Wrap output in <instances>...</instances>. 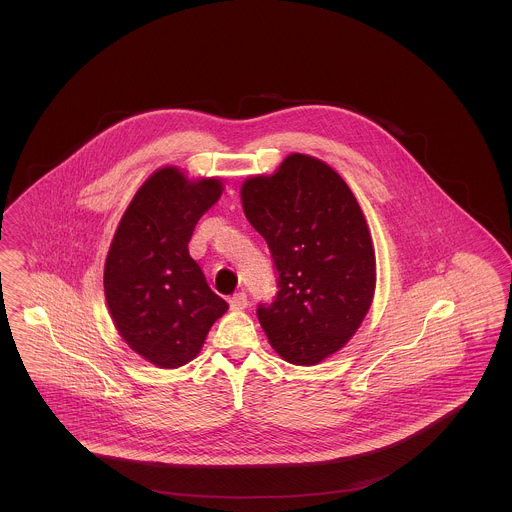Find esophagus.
<instances>
[{"instance_id": "esophagus-1", "label": "esophagus", "mask_w": 512, "mask_h": 512, "mask_svg": "<svg viewBox=\"0 0 512 512\" xmlns=\"http://www.w3.org/2000/svg\"><path fill=\"white\" fill-rule=\"evenodd\" d=\"M228 303H230V309H232V311H244L249 301H247V295H245L244 292H240L236 293V295H232Z\"/></svg>"}]
</instances>
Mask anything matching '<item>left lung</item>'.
<instances>
[{
  "mask_svg": "<svg viewBox=\"0 0 512 512\" xmlns=\"http://www.w3.org/2000/svg\"><path fill=\"white\" fill-rule=\"evenodd\" d=\"M240 194L278 270V293L259 305V322L284 361L318 365L351 340L372 305L376 255L365 215L340 174L303 153L247 178Z\"/></svg>",
  "mask_w": 512,
  "mask_h": 512,
  "instance_id": "8db88e82",
  "label": "left lung"
}]
</instances>
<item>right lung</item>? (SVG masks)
Wrapping results in <instances>:
<instances>
[{"label":"right lung","instance_id":"1","mask_svg":"<svg viewBox=\"0 0 512 512\" xmlns=\"http://www.w3.org/2000/svg\"><path fill=\"white\" fill-rule=\"evenodd\" d=\"M220 178L153 172L126 207L109 247L103 288L115 328L147 363L178 368L201 351L228 303L190 257L197 220L222 195Z\"/></svg>","mask_w":512,"mask_h":512}]
</instances>
